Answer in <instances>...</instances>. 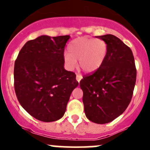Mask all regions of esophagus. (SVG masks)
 <instances>
[{"label": "esophagus", "mask_w": 150, "mask_h": 150, "mask_svg": "<svg viewBox=\"0 0 150 150\" xmlns=\"http://www.w3.org/2000/svg\"><path fill=\"white\" fill-rule=\"evenodd\" d=\"M82 78H83V77H82L81 75H77L76 80H77V81L78 82V83H80V80H81Z\"/></svg>", "instance_id": "1"}]
</instances>
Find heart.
<instances>
[{
	"instance_id": "1",
	"label": "heart",
	"mask_w": 150,
	"mask_h": 150,
	"mask_svg": "<svg viewBox=\"0 0 150 150\" xmlns=\"http://www.w3.org/2000/svg\"><path fill=\"white\" fill-rule=\"evenodd\" d=\"M69 52L64 54L67 68L72 70L79 60L80 66L85 72L91 73L98 70L106 57L107 45L101 39L83 37L71 42Z\"/></svg>"
}]
</instances>
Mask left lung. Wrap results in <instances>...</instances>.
Masks as SVG:
<instances>
[{"label":"left lung","instance_id":"left-lung-1","mask_svg":"<svg viewBox=\"0 0 150 150\" xmlns=\"http://www.w3.org/2000/svg\"><path fill=\"white\" fill-rule=\"evenodd\" d=\"M107 45L100 68L83 77L80 87L86 117L96 124L109 123L125 111L132 100L137 78L131 49L112 34L98 36Z\"/></svg>","mask_w":150,"mask_h":150}]
</instances>
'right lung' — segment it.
Returning <instances> with one entry per match:
<instances>
[{
  "mask_svg": "<svg viewBox=\"0 0 150 150\" xmlns=\"http://www.w3.org/2000/svg\"><path fill=\"white\" fill-rule=\"evenodd\" d=\"M68 35H42L28 41L14 64V88L20 104L44 122L60 119L78 82L64 70V51Z\"/></svg>",
  "mask_w": 150,
  "mask_h": 150,
  "instance_id": "right-lung-1",
  "label": "right lung"
}]
</instances>
